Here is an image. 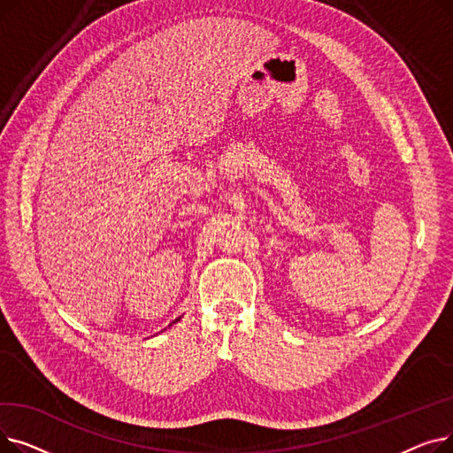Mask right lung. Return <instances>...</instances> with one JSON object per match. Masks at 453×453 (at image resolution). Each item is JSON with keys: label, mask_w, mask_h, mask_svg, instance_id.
Wrapping results in <instances>:
<instances>
[{"label": "right lung", "mask_w": 453, "mask_h": 453, "mask_svg": "<svg viewBox=\"0 0 453 453\" xmlns=\"http://www.w3.org/2000/svg\"><path fill=\"white\" fill-rule=\"evenodd\" d=\"M176 321H180V318H178V319H176ZM176 321H174V323H176Z\"/></svg>", "instance_id": "right-lung-1"}]
</instances>
